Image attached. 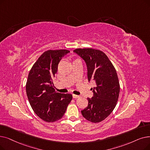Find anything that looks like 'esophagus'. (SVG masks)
Instances as JSON below:
<instances>
[{
	"instance_id": "1",
	"label": "esophagus",
	"mask_w": 150,
	"mask_h": 150,
	"mask_svg": "<svg viewBox=\"0 0 150 150\" xmlns=\"http://www.w3.org/2000/svg\"><path fill=\"white\" fill-rule=\"evenodd\" d=\"M72 97H73L74 99H76V98H79V97H80V96L76 95V94H73Z\"/></svg>"
}]
</instances>
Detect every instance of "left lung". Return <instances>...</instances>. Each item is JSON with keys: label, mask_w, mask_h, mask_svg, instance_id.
Returning <instances> with one entry per match:
<instances>
[{"label": "left lung", "mask_w": 150, "mask_h": 150, "mask_svg": "<svg viewBox=\"0 0 150 150\" xmlns=\"http://www.w3.org/2000/svg\"><path fill=\"white\" fill-rule=\"evenodd\" d=\"M85 62L88 81L94 80L96 86L91 88L93 97L88 98V105L81 110L84 118L99 122L110 115L116 107L120 94V83L116 71L103 52L93 48L74 51Z\"/></svg>", "instance_id": "left-lung-1"}]
</instances>
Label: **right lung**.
Listing matches in <instances>:
<instances>
[{
	"label": "right lung",
	"mask_w": 150,
	"mask_h": 150,
	"mask_svg": "<svg viewBox=\"0 0 150 150\" xmlns=\"http://www.w3.org/2000/svg\"><path fill=\"white\" fill-rule=\"evenodd\" d=\"M69 53L67 50L45 51L29 71L25 86L28 98L34 112L45 121L62 118L72 99L70 94L56 93L53 83L58 64Z\"/></svg>",
	"instance_id": "add662e5"
}]
</instances>
